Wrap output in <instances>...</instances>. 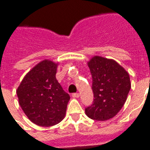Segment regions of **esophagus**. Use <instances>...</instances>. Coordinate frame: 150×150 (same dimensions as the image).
Returning <instances> with one entry per match:
<instances>
[{
	"label": "esophagus",
	"instance_id": "34e87169",
	"mask_svg": "<svg viewBox=\"0 0 150 150\" xmlns=\"http://www.w3.org/2000/svg\"><path fill=\"white\" fill-rule=\"evenodd\" d=\"M71 96L73 98H79V93H73Z\"/></svg>",
	"mask_w": 150,
	"mask_h": 150
}]
</instances>
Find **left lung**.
Segmentation results:
<instances>
[{
	"label": "left lung",
	"mask_w": 150,
	"mask_h": 150,
	"mask_svg": "<svg viewBox=\"0 0 150 150\" xmlns=\"http://www.w3.org/2000/svg\"><path fill=\"white\" fill-rule=\"evenodd\" d=\"M92 76L94 101L86 115L96 121H106L119 112L131 88L129 75L113 59L95 56L88 63Z\"/></svg>",
	"instance_id": "left-lung-1"
}]
</instances>
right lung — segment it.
<instances>
[{"label":"right lung","instance_id":"1","mask_svg":"<svg viewBox=\"0 0 150 150\" xmlns=\"http://www.w3.org/2000/svg\"><path fill=\"white\" fill-rule=\"evenodd\" d=\"M56 69L52 61H42L24 76L16 91L23 111L38 126H55L66 114L70 95L55 78Z\"/></svg>","mask_w":150,"mask_h":150}]
</instances>
